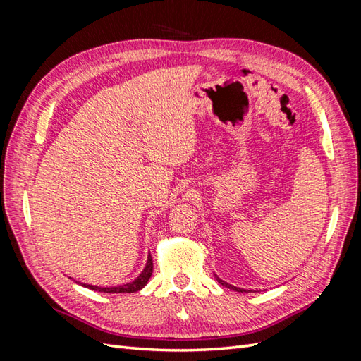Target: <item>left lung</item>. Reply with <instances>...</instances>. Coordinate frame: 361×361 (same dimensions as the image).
<instances>
[{
    "label": "left lung",
    "mask_w": 361,
    "mask_h": 361,
    "mask_svg": "<svg viewBox=\"0 0 361 361\" xmlns=\"http://www.w3.org/2000/svg\"><path fill=\"white\" fill-rule=\"evenodd\" d=\"M215 279H216L218 283H220V285H223V286L227 288V289H232V290H236V292H251V290H248V289H241V288H236V286H233V285H228L227 281L221 280L220 277H216V276H215Z\"/></svg>",
    "instance_id": "obj_1"
}]
</instances>
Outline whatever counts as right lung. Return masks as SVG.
Returning a JSON list of instances; mask_svg holds the SVG:
<instances>
[{
	"label": "right lung",
	"instance_id": "obj_1",
	"mask_svg": "<svg viewBox=\"0 0 361 361\" xmlns=\"http://www.w3.org/2000/svg\"><path fill=\"white\" fill-rule=\"evenodd\" d=\"M152 271H154V262H152V256L149 255L147 256V262H146V267L145 269L140 272V276L137 279H134L133 281L126 283V285H118V286H110V288H102V286H93V285H87V283H81V281H76L72 279L75 283H78V285L84 286V288H89L92 290H96V292H104V293H133V292H138L143 289L147 281L152 276Z\"/></svg>",
	"mask_w": 361,
	"mask_h": 361
}]
</instances>
